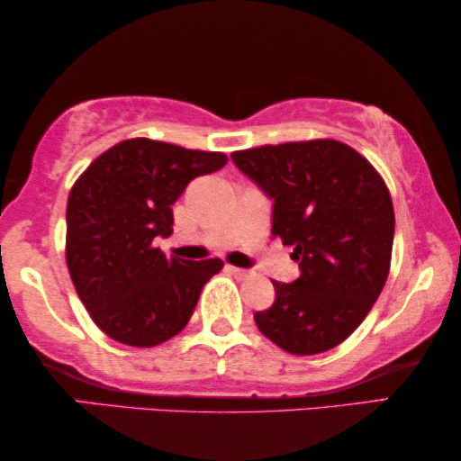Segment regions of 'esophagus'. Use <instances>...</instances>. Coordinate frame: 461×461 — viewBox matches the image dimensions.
<instances>
[{"instance_id":"obj_1","label":"esophagus","mask_w":461,"mask_h":461,"mask_svg":"<svg viewBox=\"0 0 461 461\" xmlns=\"http://www.w3.org/2000/svg\"><path fill=\"white\" fill-rule=\"evenodd\" d=\"M226 270H229L230 275H235L237 279H248V276L251 275L249 270H245V268H239V267H232V264H226Z\"/></svg>"}]
</instances>
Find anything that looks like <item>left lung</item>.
<instances>
[{"label": "left lung", "mask_w": 461, "mask_h": 461, "mask_svg": "<svg viewBox=\"0 0 461 461\" xmlns=\"http://www.w3.org/2000/svg\"><path fill=\"white\" fill-rule=\"evenodd\" d=\"M235 166L270 199L273 237L300 262L294 283L254 314L264 336L289 355L342 344L380 298L394 241V207L377 169L348 144L319 140L235 150Z\"/></svg>", "instance_id": "left-lung-1"}]
</instances>
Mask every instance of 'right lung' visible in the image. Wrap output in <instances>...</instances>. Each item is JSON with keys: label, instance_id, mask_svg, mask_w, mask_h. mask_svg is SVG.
Returning a JSON list of instances; mask_svg holds the SVG:
<instances>
[{"label": "right lung", "instance_id": "1", "mask_svg": "<svg viewBox=\"0 0 461 461\" xmlns=\"http://www.w3.org/2000/svg\"><path fill=\"white\" fill-rule=\"evenodd\" d=\"M224 153L130 138L75 180L67 203V267L94 323L115 342L150 348L185 330L199 294L224 262L167 258L172 205L197 176L226 166Z\"/></svg>", "mask_w": 461, "mask_h": 461}]
</instances>
